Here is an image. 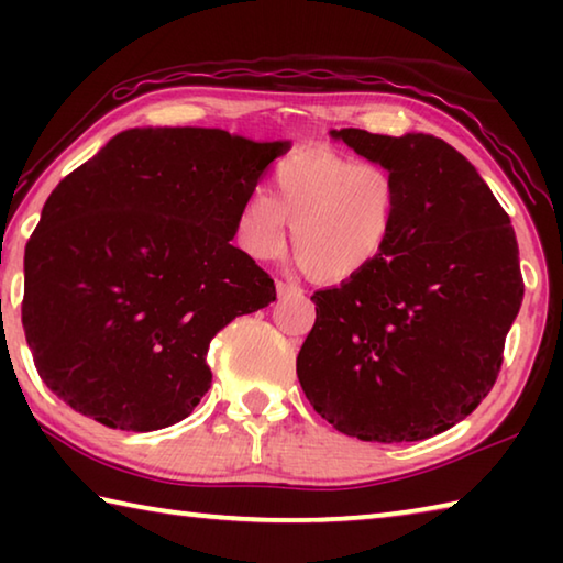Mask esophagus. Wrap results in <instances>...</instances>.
Wrapping results in <instances>:
<instances>
[{
  "label": "esophagus",
  "instance_id": "esophagus-1",
  "mask_svg": "<svg viewBox=\"0 0 563 563\" xmlns=\"http://www.w3.org/2000/svg\"><path fill=\"white\" fill-rule=\"evenodd\" d=\"M275 290H278L280 298H285V295H300V292H302V290H300V285H295V283H283V280L275 283Z\"/></svg>",
  "mask_w": 563,
  "mask_h": 563
}]
</instances>
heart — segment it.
I'll list each match as a JSON object with an SVG mask.
<instances>
[{"label": "heart", "mask_w": 563, "mask_h": 563, "mask_svg": "<svg viewBox=\"0 0 563 563\" xmlns=\"http://www.w3.org/2000/svg\"><path fill=\"white\" fill-rule=\"evenodd\" d=\"M273 198L253 190L235 216V243L253 261L290 247L320 283L360 278L387 253L399 218V186L387 168L328 146H308L273 168Z\"/></svg>", "instance_id": "heart-1"}]
</instances>
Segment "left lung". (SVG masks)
<instances>
[{
    "instance_id": "8db88e82",
    "label": "left lung",
    "mask_w": 563,
    "mask_h": 563,
    "mask_svg": "<svg viewBox=\"0 0 563 563\" xmlns=\"http://www.w3.org/2000/svg\"><path fill=\"white\" fill-rule=\"evenodd\" d=\"M399 186L387 253L318 290L298 379L316 412L362 442L450 430L489 395L523 280L511 221L476 168L430 133L330 131Z\"/></svg>"
}]
</instances>
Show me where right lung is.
<instances>
[{
  "label": "right lung",
  "instance_id": "right-lung-1",
  "mask_svg": "<svg viewBox=\"0 0 563 563\" xmlns=\"http://www.w3.org/2000/svg\"><path fill=\"white\" fill-rule=\"evenodd\" d=\"M288 148L221 129H129L52 190L24 253L22 325L56 397L126 432L194 412L216 332L275 300L271 275L231 241Z\"/></svg>",
  "mask_w": 563,
  "mask_h": 563
}]
</instances>
